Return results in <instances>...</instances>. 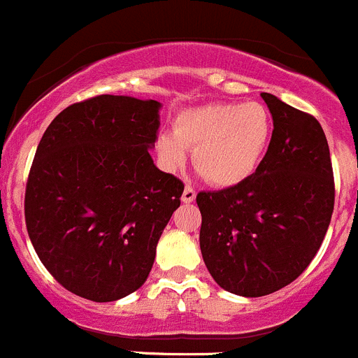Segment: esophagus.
Masks as SVG:
<instances>
[{
	"label": "esophagus",
	"instance_id": "esophagus-1",
	"mask_svg": "<svg viewBox=\"0 0 358 358\" xmlns=\"http://www.w3.org/2000/svg\"><path fill=\"white\" fill-rule=\"evenodd\" d=\"M195 196H196V193H195V189L193 188H189V186H186L185 188V192H182V202L185 203H192L193 200H195Z\"/></svg>",
	"mask_w": 358,
	"mask_h": 358
}]
</instances>
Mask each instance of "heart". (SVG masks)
Segmentation results:
<instances>
[{"label": "heart", "instance_id": "1", "mask_svg": "<svg viewBox=\"0 0 358 358\" xmlns=\"http://www.w3.org/2000/svg\"><path fill=\"white\" fill-rule=\"evenodd\" d=\"M272 137V117L258 101L210 103L188 108L173 119V134L156 138V156L169 172L193 165L217 188H236L258 172Z\"/></svg>", "mask_w": 358, "mask_h": 358}]
</instances>
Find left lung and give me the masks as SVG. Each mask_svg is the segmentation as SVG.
<instances>
[{"label": "left lung", "instance_id": "left-lung-1", "mask_svg": "<svg viewBox=\"0 0 358 358\" xmlns=\"http://www.w3.org/2000/svg\"><path fill=\"white\" fill-rule=\"evenodd\" d=\"M274 121L250 181L196 195L203 264L223 290L262 297L281 290L318 253L334 210L329 144L313 115L262 93Z\"/></svg>", "mask_w": 358, "mask_h": 358}]
</instances>
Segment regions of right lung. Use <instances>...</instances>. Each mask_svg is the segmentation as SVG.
I'll list each match as a JSON object with an SVG mask.
<instances>
[{
    "label": "right lung",
    "instance_id": "add662e5",
    "mask_svg": "<svg viewBox=\"0 0 358 358\" xmlns=\"http://www.w3.org/2000/svg\"><path fill=\"white\" fill-rule=\"evenodd\" d=\"M156 100L101 94L73 103L43 134L24 214L36 255L71 294L119 301L151 272L185 185L155 165Z\"/></svg>",
    "mask_w": 358,
    "mask_h": 358
}]
</instances>
